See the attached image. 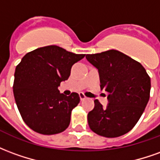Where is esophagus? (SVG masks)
Here are the masks:
<instances>
[{
	"label": "esophagus",
	"instance_id": "34e87169",
	"mask_svg": "<svg viewBox=\"0 0 160 160\" xmlns=\"http://www.w3.org/2000/svg\"><path fill=\"white\" fill-rule=\"evenodd\" d=\"M79 96H80V100H81V101L87 98V97H86V96H85L83 93H80V94H79Z\"/></svg>",
	"mask_w": 160,
	"mask_h": 160
}]
</instances>
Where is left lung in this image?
Returning a JSON list of instances; mask_svg holds the SVG:
<instances>
[{
	"instance_id": "8db88e82",
	"label": "left lung",
	"mask_w": 160,
	"mask_h": 160,
	"mask_svg": "<svg viewBox=\"0 0 160 160\" xmlns=\"http://www.w3.org/2000/svg\"><path fill=\"white\" fill-rule=\"evenodd\" d=\"M96 67L100 87L108 93L109 104L95 106L87 115L88 125L95 134L107 138L127 134L137 123L150 98L151 80L143 66L116 49L87 55Z\"/></svg>"
}]
</instances>
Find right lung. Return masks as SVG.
<instances>
[{
  "label": "right lung",
  "mask_w": 160,
  "mask_h": 160,
  "mask_svg": "<svg viewBox=\"0 0 160 160\" xmlns=\"http://www.w3.org/2000/svg\"><path fill=\"white\" fill-rule=\"evenodd\" d=\"M85 56L49 45L28 52L17 65L13 95L23 121L33 131L50 135L68 127L80 96L76 92L65 96L58 87L68 79L73 64Z\"/></svg>",
  "instance_id": "1"
}]
</instances>
